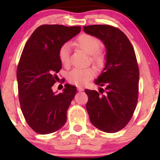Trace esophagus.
<instances>
[{
  "label": "esophagus",
  "instance_id": "obj_1",
  "mask_svg": "<svg viewBox=\"0 0 160 160\" xmlns=\"http://www.w3.org/2000/svg\"><path fill=\"white\" fill-rule=\"evenodd\" d=\"M77 89H78V91H83V90H84V88H83V87H81V86L77 87Z\"/></svg>",
  "mask_w": 160,
  "mask_h": 160
}]
</instances>
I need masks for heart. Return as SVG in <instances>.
Returning <instances> with one entry per match:
<instances>
[{"label":"heart","mask_w":160,"mask_h":160,"mask_svg":"<svg viewBox=\"0 0 160 160\" xmlns=\"http://www.w3.org/2000/svg\"><path fill=\"white\" fill-rule=\"evenodd\" d=\"M75 45L91 54L92 62L97 66H101L105 60V54L102 50L99 49L101 42L97 37L90 34L83 33L76 38ZM70 54L71 49L68 44H64L60 48L58 52V57L61 64L67 66L70 63ZM95 75V70L92 68H76L68 73V80L72 84L78 86H82L88 82L89 79Z\"/></svg>","instance_id":"heart-1"}]
</instances>
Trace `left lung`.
Instances as JSON below:
<instances>
[{"label": "left lung", "instance_id": "1", "mask_svg": "<svg viewBox=\"0 0 160 160\" xmlns=\"http://www.w3.org/2000/svg\"><path fill=\"white\" fill-rule=\"evenodd\" d=\"M84 31L100 38L107 50L106 66L95 81L104 89L100 88V93L85 89L89 120L103 132H117L132 119L138 99L139 68L134 48L126 35L113 26H84Z\"/></svg>", "mask_w": 160, "mask_h": 160}]
</instances>
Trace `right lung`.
<instances>
[{"label":"right lung","mask_w":160,"mask_h":160,"mask_svg":"<svg viewBox=\"0 0 160 160\" xmlns=\"http://www.w3.org/2000/svg\"><path fill=\"white\" fill-rule=\"evenodd\" d=\"M80 31V26L42 25L24 47L17 70L19 100L26 122L38 134L55 132L66 122L76 87L66 84L57 95L52 87L62 68L59 49Z\"/></svg>","instance_id":"obj_1"}]
</instances>
